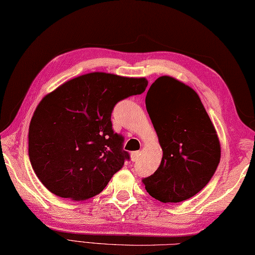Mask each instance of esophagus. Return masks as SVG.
<instances>
[{"label": "esophagus", "mask_w": 255, "mask_h": 255, "mask_svg": "<svg viewBox=\"0 0 255 255\" xmlns=\"http://www.w3.org/2000/svg\"><path fill=\"white\" fill-rule=\"evenodd\" d=\"M140 155H141V152H140V151L132 152V154H131V160H132L133 162H136V161L138 160V157H140Z\"/></svg>", "instance_id": "1"}]
</instances>
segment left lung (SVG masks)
I'll return each mask as SVG.
<instances>
[{
    "label": "left lung",
    "mask_w": 255,
    "mask_h": 255,
    "mask_svg": "<svg viewBox=\"0 0 255 255\" xmlns=\"http://www.w3.org/2000/svg\"><path fill=\"white\" fill-rule=\"evenodd\" d=\"M145 105L162 147L160 166L142 182L152 198L177 203L209 183L220 163L221 145L195 91L172 76L155 80Z\"/></svg>",
    "instance_id": "left-lung-1"
}]
</instances>
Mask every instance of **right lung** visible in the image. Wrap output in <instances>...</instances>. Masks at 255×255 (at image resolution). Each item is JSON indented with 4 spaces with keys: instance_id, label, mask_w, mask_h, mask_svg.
Listing matches in <instances>:
<instances>
[{
    "instance_id": "add662e5",
    "label": "right lung",
    "mask_w": 255,
    "mask_h": 255,
    "mask_svg": "<svg viewBox=\"0 0 255 255\" xmlns=\"http://www.w3.org/2000/svg\"><path fill=\"white\" fill-rule=\"evenodd\" d=\"M145 78L92 72L46 94L28 128V156L38 180L60 198L84 201L101 193L128 153L112 129L119 101L141 94Z\"/></svg>"
}]
</instances>
